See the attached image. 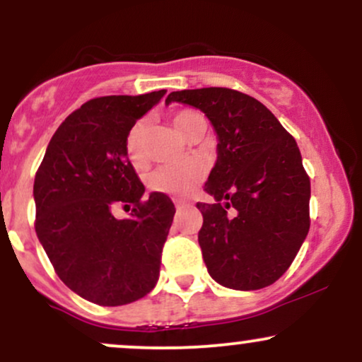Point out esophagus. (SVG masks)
Wrapping results in <instances>:
<instances>
[{"mask_svg": "<svg viewBox=\"0 0 362 362\" xmlns=\"http://www.w3.org/2000/svg\"><path fill=\"white\" fill-rule=\"evenodd\" d=\"M173 202H175V207H177V209H184L185 206H189V204H187L185 201H182V199H175V201H173Z\"/></svg>", "mask_w": 362, "mask_h": 362, "instance_id": "1", "label": "esophagus"}]
</instances>
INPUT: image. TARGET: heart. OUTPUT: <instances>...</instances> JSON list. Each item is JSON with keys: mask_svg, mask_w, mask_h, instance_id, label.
I'll use <instances>...</instances> for the list:
<instances>
[{"mask_svg": "<svg viewBox=\"0 0 362 362\" xmlns=\"http://www.w3.org/2000/svg\"><path fill=\"white\" fill-rule=\"evenodd\" d=\"M199 114L190 110L177 112L173 115L172 122L173 127L177 129L178 134L184 136L187 126L194 117ZM146 120H138L127 132L126 138V151L129 160L132 163L141 165L146 156ZM206 168L204 165L199 161H184V163H172V165H161L156 170H153L148 177L149 189L155 192H163L170 195H184L189 194L197 187L199 182L204 177Z\"/></svg>", "mask_w": 362, "mask_h": 362, "instance_id": "obj_1", "label": "heart"}]
</instances>
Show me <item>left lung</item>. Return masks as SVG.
Here are the masks:
<instances>
[{"label":"left lung","instance_id":"left-lung-1","mask_svg":"<svg viewBox=\"0 0 362 362\" xmlns=\"http://www.w3.org/2000/svg\"><path fill=\"white\" fill-rule=\"evenodd\" d=\"M172 102L204 112L218 138L204 185L216 202H197L207 272L236 291L274 284L310 230V178L296 141L264 103L236 90L172 91Z\"/></svg>","mask_w":362,"mask_h":362}]
</instances>
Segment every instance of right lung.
Instances as JSON below:
<instances>
[{"label": "right lung", "mask_w": 362, "mask_h": 362, "mask_svg": "<svg viewBox=\"0 0 362 362\" xmlns=\"http://www.w3.org/2000/svg\"><path fill=\"white\" fill-rule=\"evenodd\" d=\"M167 90L93 98L66 117L34 182L35 231L61 281L100 306L132 303L156 286L175 206L144 185L126 151L129 129ZM132 206L117 220L115 206Z\"/></svg>", "instance_id": "right-lung-1"}]
</instances>
